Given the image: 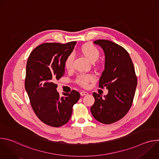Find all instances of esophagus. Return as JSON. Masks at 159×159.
Segmentation results:
<instances>
[{
	"label": "esophagus",
	"instance_id": "34e87169",
	"mask_svg": "<svg viewBox=\"0 0 159 159\" xmlns=\"http://www.w3.org/2000/svg\"><path fill=\"white\" fill-rule=\"evenodd\" d=\"M80 95H81L82 96H83L87 95V94H88V93H87V92H85V91H81V92L80 93Z\"/></svg>",
	"mask_w": 159,
	"mask_h": 159
}]
</instances>
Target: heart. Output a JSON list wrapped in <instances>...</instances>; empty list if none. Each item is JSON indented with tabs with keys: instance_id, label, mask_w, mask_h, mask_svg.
Returning <instances> with one entry per match:
<instances>
[{
	"instance_id": "obj_1",
	"label": "heart",
	"mask_w": 159,
	"mask_h": 159,
	"mask_svg": "<svg viewBox=\"0 0 159 159\" xmlns=\"http://www.w3.org/2000/svg\"><path fill=\"white\" fill-rule=\"evenodd\" d=\"M80 53L91 63L95 62L99 57L100 53L99 50L92 44H85L79 49ZM74 56L69 55L65 61V67L67 70H72L73 67ZM94 77L92 75H81L77 78V82L79 85L83 87H87L89 82H93Z\"/></svg>"
}]
</instances>
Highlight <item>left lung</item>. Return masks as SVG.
I'll return each instance as SVG.
<instances>
[{
  "label": "left lung",
  "mask_w": 159,
  "mask_h": 159,
  "mask_svg": "<svg viewBox=\"0 0 159 159\" xmlns=\"http://www.w3.org/2000/svg\"><path fill=\"white\" fill-rule=\"evenodd\" d=\"M94 43L100 46L105 55L104 70L99 85L106 87L107 95L93 93L94 104L90 107L94 118L109 125L119 121L129 110L137 85L134 66L127 51L120 45L106 39Z\"/></svg>",
  "instance_id": "left-lung-1"
}]
</instances>
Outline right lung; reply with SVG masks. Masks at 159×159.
Returning <instances> with one entry per match:
<instances>
[{
    "label": "right lung",
    "mask_w": 159,
    "mask_h": 159,
    "mask_svg": "<svg viewBox=\"0 0 159 159\" xmlns=\"http://www.w3.org/2000/svg\"><path fill=\"white\" fill-rule=\"evenodd\" d=\"M76 43L41 44L33 50L27 61L25 89L31 107L42 122L53 127L61 126L70 120L73 106L80 97L74 90L60 97L55 84L63 76L65 61Z\"/></svg>",
    "instance_id": "right-lung-1"
}]
</instances>
